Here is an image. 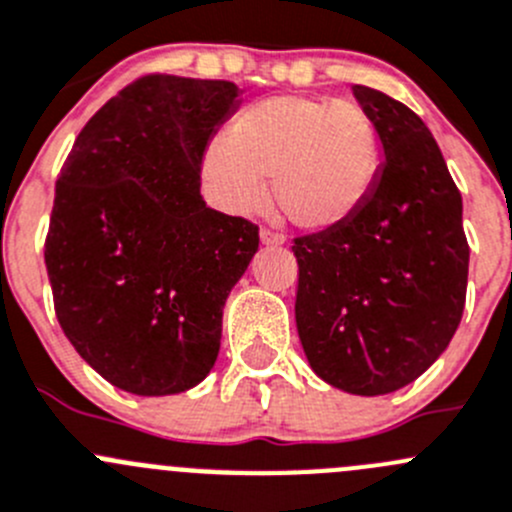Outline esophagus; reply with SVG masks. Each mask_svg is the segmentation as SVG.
Wrapping results in <instances>:
<instances>
[{
  "label": "esophagus",
  "mask_w": 512,
  "mask_h": 512,
  "mask_svg": "<svg viewBox=\"0 0 512 512\" xmlns=\"http://www.w3.org/2000/svg\"><path fill=\"white\" fill-rule=\"evenodd\" d=\"M260 240L262 245H285V235H280V232L275 230H267V227L260 230Z\"/></svg>",
  "instance_id": "34e87169"
}]
</instances>
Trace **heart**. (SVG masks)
Instances as JSON below:
<instances>
[{
	"instance_id": "b5f03b06",
	"label": "heart",
	"mask_w": 512,
	"mask_h": 512,
	"mask_svg": "<svg viewBox=\"0 0 512 512\" xmlns=\"http://www.w3.org/2000/svg\"><path fill=\"white\" fill-rule=\"evenodd\" d=\"M380 175L382 135L372 114L305 94L247 104L202 155V180L217 207L230 215L257 210L270 180L280 215L312 235L352 225Z\"/></svg>"
}]
</instances>
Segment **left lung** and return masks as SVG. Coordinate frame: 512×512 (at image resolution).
<instances>
[{
	"label": "left lung",
	"mask_w": 512,
	"mask_h": 512,
	"mask_svg": "<svg viewBox=\"0 0 512 512\" xmlns=\"http://www.w3.org/2000/svg\"><path fill=\"white\" fill-rule=\"evenodd\" d=\"M352 94L380 127V185L345 230L295 240V320L312 370L372 398L405 388L450 345L470 247L463 197L423 119L372 87Z\"/></svg>",
	"instance_id": "8db88e82"
}]
</instances>
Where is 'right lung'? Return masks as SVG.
<instances>
[{"label":"right lung","mask_w":512,"mask_h":512,"mask_svg":"<svg viewBox=\"0 0 512 512\" xmlns=\"http://www.w3.org/2000/svg\"><path fill=\"white\" fill-rule=\"evenodd\" d=\"M237 84L145 74L82 127L54 192L44 262L74 350L114 388L175 395L207 377L222 307L260 245L205 205L202 155Z\"/></svg>","instance_id":"right-lung-1"}]
</instances>
